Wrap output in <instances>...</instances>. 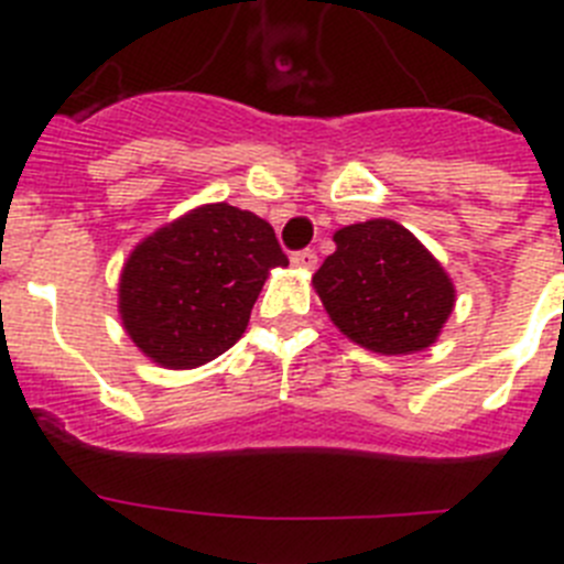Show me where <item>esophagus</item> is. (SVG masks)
I'll list each match as a JSON object with an SVG mask.
<instances>
[{"label": "esophagus", "mask_w": 564, "mask_h": 564, "mask_svg": "<svg viewBox=\"0 0 564 564\" xmlns=\"http://www.w3.org/2000/svg\"><path fill=\"white\" fill-rule=\"evenodd\" d=\"M291 262L293 268H299V271H316V251H311V248H305V251H296L291 253Z\"/></svg>", "instance_id": "34e87169"}]
</instances>
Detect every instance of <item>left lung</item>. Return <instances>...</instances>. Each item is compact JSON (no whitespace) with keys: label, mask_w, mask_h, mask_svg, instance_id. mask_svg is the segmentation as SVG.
Listing matches in <instances>:
<instances>
[{"label":"left lung","mask_w":564,"mask_h":564,"mask_svg":"<svg viewBox=\"0 0 564 564\" xmlns=\"http://www.w3.org/2000/svg\"><path fill=\"white\" fill-rule=\"evenodd\" d=\"M313 273V291L341 336L378 356H410L437 341L455 311V282L401 223H352Z\"/></svg>","instance_id":"obj_1"}]
</instances>
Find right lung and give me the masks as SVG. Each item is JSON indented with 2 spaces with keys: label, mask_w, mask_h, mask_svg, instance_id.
Returning a JSON list of instances; mask_svg holds the SVG:
<instances>
[{
  "label": "right lung",
  "mask_w": 564,
  "mask_h": 564,
  "mask_svg": "<svg viewBox=\"0 0 564 564\" xmlns=\"http://www.w3.org/2000/svg\"><path fill=\"white\" fill-rule=\"evenodd\" d=\"M285 265L271 223L206 203L132 248L118 279V316L149 361L194 370L242 338L265 279Z\"/></svg>",
  "instance_id": "obj_1"
}]
</instances>
